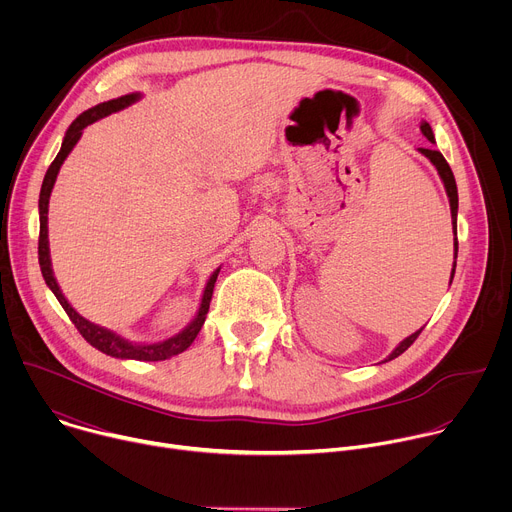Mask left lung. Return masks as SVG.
Instances as JSON below:
<instances>
[{"label": "left lung", "instance_id": "obj_1", "mask_svg": "<svg viewBox=\"0 0 512 512\" xmlns=\"http://www.w3.org/2000/svg\"><path fill=\"white\" fill-rule=\"evenodd\" d=\"M419 127H421V133H423L431 143H435V137H433V131H431L429 123H427V121H421ZM419 154H423V156L435 166L437 174H440V178H442V182H444L446 194H448V198H450V210H452V231H454V235H458V188H456L454 172H452L450 164L446 162V158H444L440 152H437V150H433V148H419ZM456 259H458V237H454V267H452V279H454V273H456ZM452 279H450V283H452ZM421 330H423V328H419L417 332H413L411 336H407L405 340H401V342L397 344V348H395L383 362L393 360V358H397L399 354H403V352L415 342V338L421 334Z\"/></svg>", "mask_w": 512, "mask_h": 512}]
</instances>
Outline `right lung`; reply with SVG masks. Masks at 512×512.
<instances>
[{
    "label": "right lung",
    "mask_w": 512,
    "mask_h": 512,
    "mask_svg": "<svg viewBox=\"0 0 512 512\" xmlns=\"http://www.w3.org/2000/svg\"><path fill=\"white\" fill-rule=\"evenodd\" d=\"M141 95L139 93H129V95H123V97H117V99H111V101H105V103H99L95 105L93 109L81 113L75 121L70 123V127L66 129V135L62 139V145H60V152L58 156L54 158V162L50 164L46 176H44V182H42V188H40V200H38V210H40V239H38V261H40V269H42V277L46 281V285L52 289V294L56 296V300L60 302V306L64 308V312L68 314V318L72 320V324L77 326V330L83 334V338L95 346L97 350L109 354V356H115V358H131V360H166L170 356H176L180 352H184L192 342L194 338L198 336L204 320H206V314H208V308H210V298H212V289H214V281L218 277V271H221V267L214 269L206 287H204V294H202V302H200V308L194 316V320L182 330L178 332L176 336L168 338V340H162V342H154V344H137V342H129L125 340L123 336L115 334L113 330H107L103 326H97L93 322H89L87 318H83L75 308H72L64 294L60 291L58 283H56V277H54V271H52V263H50V247H48V200H50V194H52V188H54V182H56V176L60 172V166L64 164V160L68 158V154L72 152V148H75L77 141L81 139L83 135V129L115 111H121L125 107H129L131 103L139 101Z\"/></svg>",
    "instance_id": "obj_1"
}]
</instances>
